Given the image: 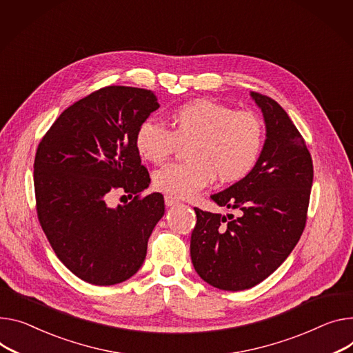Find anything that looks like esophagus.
Here are the masks:
<instances>
[{
  "label": "esophagus",
  "mask_w": 353,
  "mask_h": 353,
  "mask_svg": "<svg viewBox=\"0 0 353 353\" xmlns=\"http://www.w3.org/2000/svg\"><path fill=\"white\" fill-rule=\"evenodd\" d=\"M164 201H165V205H167L168 208H170V206H175V205L179 203V199L175 198V196H171V195H165Z\"/></svg>",
  "instance_id": "obj_1"
}]
</instances>
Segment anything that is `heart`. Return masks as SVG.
Segmentation results:
<instances>
[{"label":"heart","mask_w":353,"mask_h":353,"mask_svg":"<svg viewBox=\"0 0 353 353\" xmlns=\"http://www.w3.org/2000/svg\"><path fill=\"white\" fill-rule=\"evenodd\" d=\"M171 130L154 119L143 120L134 135L139 155L152 164L168 159L179 145H186L183 164L157 170L152 185L175 198H191L213 182H236L254 168L264 143L261 120L252 112L198 99L175 107L170 113Z\"/></svg>","instance_id":"heart-1"}]
</instances>
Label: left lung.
Segmentation results:
<instances>
[{"mask_svg":"<svg viewBox=\"0 0 353 353\" xmlns=\"http://www.w3.org/2000/svg\"><path fill=\"white\" fill-rule=\"evenodd\" d=\"M265 123V141L254 168L212 195L222 216L195 208L191 259L208 284L241 291L254 287L283 264L300 240L310 203L314 168L300 131L273 99L252 92Z\"/></svg>","mask_w":353,"mask_h":353,"instance_id":"left-lung-1","label":"left lung"}]
</instances>
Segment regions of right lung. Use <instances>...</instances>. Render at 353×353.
<instances>
[{"mask_svg": "<svg viewBox=\"0 0 353 353\" xmlns=\"http://www.w3.org/2000/svg\"><path fill=\"white\" fill-rule=\"evenodd\" d=\"M158 107L151 90L107 86L68 107L38 145L39 223L58 259L89 284L113 285L137 273L164 216L161 194L141 198L151 179L134 145L135 130ZM116 190L134 198L108 207Z\"/></svg>", "mask_w": 353, "mask_h": 353, "instance_id": "obj_1", "label": "right lung"}]
</instances>
